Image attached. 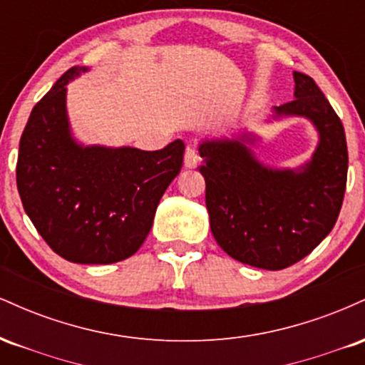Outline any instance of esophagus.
Returning a JSON list of instances; mask_svg holds the SVG:
<instances>
[{
  "instance_id": "1",
  "label": "esophagus",
  "mask_w": 365,
  "mask_h": 365,
  "mask_svg": "<svg viewBox=\"0 0 365 365\" xmlns=\"http://www.w3.org/2000/svg\"><path fill=\"white\" fill-rule=\"evenodd\" d=\"M199 154H197V150L194 145H187L185 149V168H197V165H199Z\"/></svg>"
}]
</instances>
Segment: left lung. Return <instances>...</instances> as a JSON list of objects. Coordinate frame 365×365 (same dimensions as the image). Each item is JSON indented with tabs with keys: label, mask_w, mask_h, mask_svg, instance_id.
<instances>
[{
	"label": "left lung",
	"mask_w": 365,
	"mask_h": 365,
	"mask_svg": "<svg viewBox=\"0 0 365 365\" xmlns=\"http://www.w3.org/2000/svg\"><path fill=\"white\" fill-rule=\"evenodd\" d=\"M293 81L295 99L273 106L271 120L300 116L317 130L319 142L302 166L264 165L252 150L261 137L247 130L199 144L217 245L237 261L267 271L299 262L328 237L346 187L349 153L340 118L309 75L293 72Z\"/></svg>",
	"instance_id": "obj_1"
}]
</instances>
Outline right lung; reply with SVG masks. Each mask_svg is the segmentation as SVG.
I'll return each instance as SVG.
<instances>
[{
    "instance_id": "obj_1",
    "label": "right lung",
    "mask_w": 365,
    "mask_h": 365,
    "mask_svg": "<svg viewBox=\"0 0 365 365\" xmlns=\"http://www.w3.org/2000/svg\"><path fill=\"white\" fill-rule=\"evenodd\" d=\"M73 66L36 104L20 139L16 187L24 209L58 255L113 264L140 249L163 194L180 173L185 144L161 150L83 145L73 137L66 86Z\"/></svg>"
}]
</instances>
